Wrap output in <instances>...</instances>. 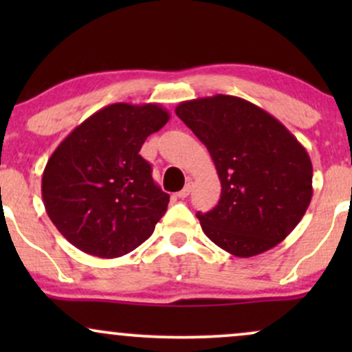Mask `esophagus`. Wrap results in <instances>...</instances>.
<instances>
[{"mask_svg":"<svg viewBox=\"0 0 352 352\" xmlns=\"http://www.w3.org/2000/svg\"><path fill=\"white\" fill-rule=\"evenodd\" d=\"M190 192H192V184H187V185H185L184 188L180 190L179 193H177V197H179V199L184 200V199H187V197L190 195Z\"/></svg>","mask_w":352,"mask_h":352,"instance_id":"obj_1","label":"esophagus"}]
</instances>
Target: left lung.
<instances>
[{
  "label": "left lung",
  "mask_w": 352,
  "mask_h": 352,
  "mask_svg": "<svg viewBox=\"0 0 352 352\" xmlns=\"http://www.w3.org/2000/svg\"><path fill=\"white\" fill-rule=\"evenodd\" d=\"M175 112L208 148L221 184L217 207L197 212L205 235L240 258L281 243L313 197L306 148L272 114L235 96L185 100Z\"/></svg>",
  "instance_id": "obj_1"
}]
</instances>
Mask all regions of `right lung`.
<instances>
[{"label": "right lung", "mask_w": 352, "mask_h": 352, "mask_svg": "<svg viewBox=\"0 0 352 352\" xmlns=\"http://www.w3.org/2000/svg\"><path fill=\"white\" fill-rule=\"evenodd\" d=\"M170 116L157 104L100 109L58 145L43 172L51 221L80 252L117 258L142 245L167 212L168 193L140 155Z\"/></svg>", "instance_id": "right-lung-1"}]
</instances>
